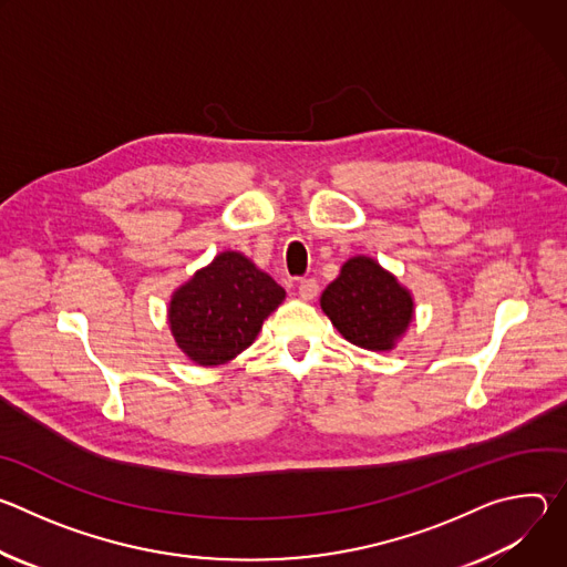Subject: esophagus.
Returning a JSON list of instances; mask_svg holds the SVG:
<instances>
[{
  "label": "esophagus",
  "instance_id": "obj_1",
  "mask_svg": "<svg viewBox=\"0 0 567 567\" xmlns=\"http://www.w3.org/2000/svg\"><path fill=\"white\" fill-rule=\"evenodd\" d=\"M298 293L302 300H313L318 296V282L313 278H305L298 285Z\"/></svg>",
  "mask_w": 567,
  "mask_h": 567
}]
</instances>
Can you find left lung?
I'll list each match as a JSON object with an SVG mask.
<instances>
[{"label": "left lung", "mask_w": 567, "mask_h": 567, "mask_svg": "<svg viewBox=\"0 0 567 567\" xmlns=\"http://www.w3.org/2000/svg\"><path fill=\"white\" fill-rule=\"evenodd\" d=\"M320 307L350 343L372 352L390 350L413 320L411 293L363 256L343 265L341 276L322 291Z\"/></svg>", "instance_id": "8db88e82"}]
</instances>
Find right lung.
I'll return each mask as SVG.
<instances>
[{
    "instance_id": "1",
    "label": "right lung",
    "mask_w": 567,
    "mask_h": 567,
    "mask_svg": "<svg viewBox=\"0 0 567 567\" xmlns=\"http://www.w3.org/2000/svg\"><path fill=\"white\" fill-rule=\"evenodd\" d=\"M285 289L237 251L219 254L171 300L177 346L199 365H219L245 352Z\"/></svg>"
}]
</instances>
